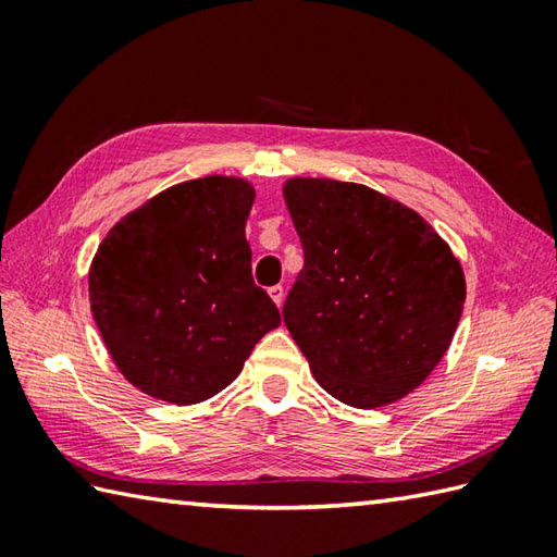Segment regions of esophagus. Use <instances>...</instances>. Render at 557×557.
I'll use <instances>...</instances> for the list:
<instances>
[{
  "label": "esophagus",
  "mask_w": 557,
  "mask_h": 557,
  "mask_svg": "<svg viewBox=\"0 0 557 557\" xmlns=\"http://www.w3.org/2000/svg\"><path fill=\"white\" fill-rule=\"evenodd\" d=\"M268 294H270L272 301H275L277 306H282V301H285V287H282V285L270 287V289H268Z\"/></svg>",
  "instance_id": "34e87169"
}]
</instances>
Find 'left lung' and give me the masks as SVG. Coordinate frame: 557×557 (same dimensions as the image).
Returning a JSON list of instances; mask_svg holds the SVG:
<instances>
[{
    "label": "left lung",
    "mask_w": 557,
    "mask_h": 557,
    "mask_svg": "<svg viewBox=\"0 0 557 557\" xmlns=\"http://www.w3.org/2000/svg\"><path fill=\"white\" fill-rule=\"evenodd\" d=\"M304 268L282 318L325 393L375 409L419 387L465 309L459 260L419 212L369 186L289 180Z\"/></svg>",
    "instance_id": "8db88e82"
}]
</instances>
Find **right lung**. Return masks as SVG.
<instances>
[{"label":"right lung","mask_w":557,"mask_h":557,"mask_svg":"<svg viewBox=\"0 0 557 557\" xmlns=\"http://www.w3.org/2000/svg\"><path fill=\"white\" fill-rule=\"evenodd\" d=\"M253 186L236 176L176 184L128 212L90 265L104 347L146 395L196 405L242 373L280 311L251 275Z\"/></svg>","instance_id":"obj_1"}]
</instances>
